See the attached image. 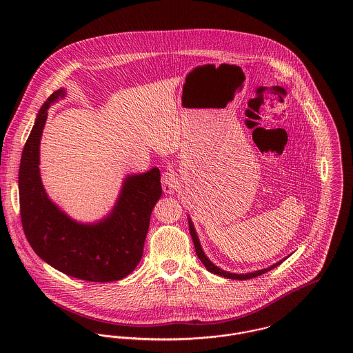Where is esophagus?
Instances as JSON below:
<instances>
[{
  "instance_id": "34e87169",
  "label": "esophagus",
  "mask_w": 353,
  "mask_h": 353,
  "mask_svg": "<svg viewBox=\"0 0 353 353\" xmlns=\"http://www.w3.org/2000/svg\"><path fill=\"white\" fill-rule=\"evenodd\" d=\"M161 185H163V190L167 194H172L176 188H178V178L176 174L174 171H165L161 176Z\"/></svg>"
}]
</instances>
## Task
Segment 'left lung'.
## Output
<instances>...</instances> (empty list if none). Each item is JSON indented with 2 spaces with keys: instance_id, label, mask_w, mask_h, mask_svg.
Here are the masks:
<instances>
[{
  "instance_id": "8db88e82",
  "label": "left lung",
  "mask_w": 353,
  "mask_h": 353,
  "mask_svg": "<svg viewBox=\"0 0 353 353\" xmlns=\"http://www.w3.org/2000/svg\"><path fill=\"white\" fill-rule=\"evenodd\" d=\"M189 230H190V235H192L193 242H194V248H196L197 256L201 259L203 266H205L210 273H214V274H219V276H223V277H227V279H232V280H248V279H254V277H258V276H261V274H263V273H268L269 270H272V269L277 268V266H279L280 263H283V261L285 259V258H284V259H281L280 262H277V263H274V265H272V266H269V268H266V269L255 270V272H252V273H243V274L230 273V272H225V270H223V269L217 268L214 263H212V262L209 261V258L205 255V252H202L201 245H200V241H199V236H197V234H196L194 225H193V223H192V220H190V219H189Z\"/></svg>"
}]
</instances>
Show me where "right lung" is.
<instances>
[{
    "instance_id": "1",
    "label": "right lung",
    "mask_w": 353,
    "mask_h": 353,
    "mask_svg": "<svg viewBox=\"0 0 353 353\" xmlns=\"http://www.w3.org/2000/svg\"><path fill=\"white\" fill-rule=\"evenodd\" d=\"M65 97L51 94L35 119L21 153L19 170L20 216L34 252L54 269L85 281L107 283L129 276L139 265L153 206L161 196L160 171L129 175L111 213L99 223L81 224L49 200L39 172V145L51 103Z\"/></svg>"
}]
</instances>
